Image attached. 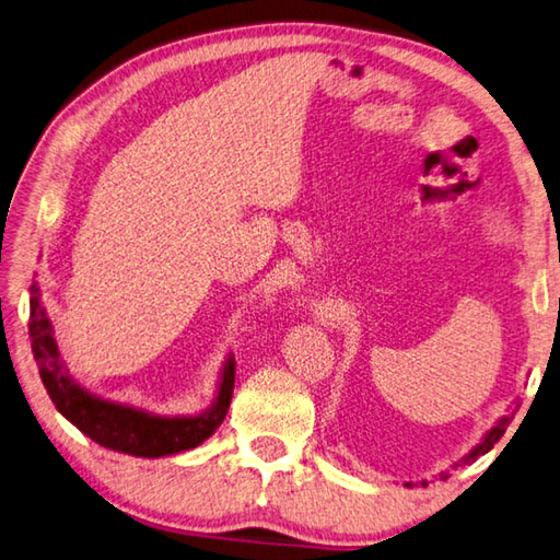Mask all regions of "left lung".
<instances>
[{
	"mask_svg": "<svg viewBox=\"0 0 560 560\" xmlns=\"http://www.w3.org/2000/svg\"><path fill=\"white\" fill-rule=\"evenodd\" d=\"M512 420H514V413H509V416H502V418H499V420H497V425H494L492 430H489V433L482 438V443H479V445H475L472 450H469V455H465L463 459H459V463L469 465V463H475V459H477L479 455H487L489 450H492V447L499 443V440H502V435L506 433V428H509V423H512ZM459 463H457V465H459ZM457 465H455V467H457ZM443 477H447V475L443 472ZM408 487H413V485H408Z\"/></svg>",
	"mask_w": 560,
	"mask_h": 560,
	"instance_id": "1",
	"label": "left lung"
}]
</instances>
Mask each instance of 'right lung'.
Here are the masks:
<instances>
[{"label":"right lung","instance_id":"right-lung-1","mask_svg":"<svg viewBox=\"0 0 560 560\" xmlns=\"http://www.w3.org/2000/svg\"><path fill=\"white\" fill-rule=\"evenodd\" d=\"M28 337H32L38 374H42L58 413L71 420L83 435L95 440L97 445L115 450V453L135 457L184 453V450H191L201 445L206 438H211L229 413L235 384L233 357L225 359L221 369L213 404L201 410L199 416H156L130 404H117V400L95 396L93 390L78 384L66 366L61 349H58L38 282L32 285V300H28Z\"/></svg>","mask_w":560,"mask_h":560}]
</instances>
